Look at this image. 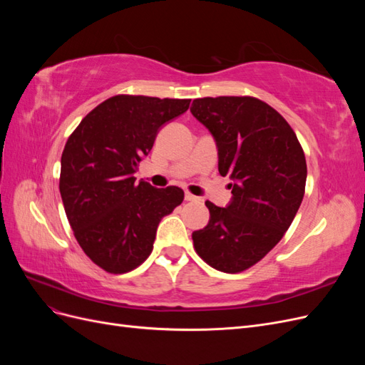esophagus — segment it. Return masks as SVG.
Listing matches in <instances>:
<instances>
[{
  "label": "esophagus",
  "instance_id": "esophagus-1",
  "mask_svg": "<svg viewBox=\"0 0 365 365\" xmlns=\"http://www.w3.org/2000/svg\"><path fill=\"white\" fill-rule=\"evenodd\" d=\"M185 201H190V202H200L201 201V197H197V196H195V195H192L190 192H185Z\"/></svg>",
  "mask_w": 365,
  "mask_h": 365
}]
</instances>
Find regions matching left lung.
<instances>
[{
	"mask_svg": "<svg viewBox=\"0 0 365 365\" xmlns=\"http://www.w3.org/2000/svg\"><path fill=\"white\" fill-rule=\"evenodd\" d=\"M190 111L215 137L219 173L233 180L225 208L205 202L210 220L193 231L195 250L217 271H245L279 244L300 208L303 148L288 121L256 97L195 98Z\"/></svg>",
	"mask_w": 365,
	"mask_h": 365,
	"instance_id": "1",
	"label": "left lung"
}]
</instances>
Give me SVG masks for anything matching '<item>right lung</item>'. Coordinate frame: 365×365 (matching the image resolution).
<instances>
[{
    "label": "right lung",
    "instance_id": "1",
    "mask_svg": "<svg viewBox=\"0 0 365 365\" xmlns=\"http://www.w3.org/2000/svg\"><path fill=\"white\" fill-rule=\"evenodd\" d=\"M189 98L118 94L96 106L68 137L59 190L83 252L106 272L145 262L160 220L184 200L180 187L135 182L160 128L189 109Z\"/></svg>",
    "mask_w": 365,
    "mask_h": 365
}]
</instances>
